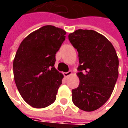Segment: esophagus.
Listing matches in <instances>:
<instances>
[{
    "label": "esophagus",
    "instance_id": "1",
    "mask_svg": "<svg viewBox=\"0 0 128 128\" xmlns=\"http://www.w3.org/2000/svg\"><path fill=\"white\" fill-rule=\"evenodd\" d=\"M72 74V71L69 70L68 72H64V76L65 77H68L69 76H70Z\"/></svg>",
    "mask_w": 128,
    "mask_h": 128
}]
</instances>
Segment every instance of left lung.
<instances>
[{
    "mask_svg": "<svg viewBox=\"0 0 128 128\" xmlns=\"http://www.w3.org/2000/svg\"><path fill=\"white\" fill-rule=\"evenodd\" d=\"M68 39L78 52L80 84L72 90V100L80 110L94 111L110 98L118 77L119 60L113 46L92 30L79 29Z\"/></svg>",
    "mask_w": 128,
    "mask_h": 128,
    "instance_id": "8db88e82",
    "label": "left lung"
}]
</instances>
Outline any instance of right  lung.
Wrapping results in <instances>:
<instances>
[{
    "mask_svg": "<svg viewBox=\"0 0 128 128\" xmlns=\"http://www.w3.org/2000/svg\"><path fill=\"white\" fill-rule=\"evenodd\" d=\"M66 32L45 26L22 40L13 60V75L23 100L36 108H43L56 99L63 75L54 66L56 54Z\"/></svg>",
    "mask_w": 128,
    "mask_h": 128,
    "instance_id": "right-lung-1",
    "label": "right lung"
}]
</instances>
